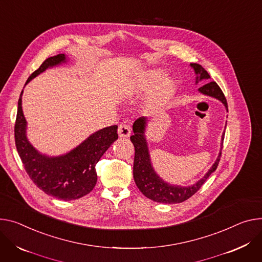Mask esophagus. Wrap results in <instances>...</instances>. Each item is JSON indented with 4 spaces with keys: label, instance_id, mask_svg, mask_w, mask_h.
<instances>
[{
    "label": "esophagus",
    "instance_id": "34e87169",
    "mask_svg": "<svg viewBox=\"0 0 262 262\" xmlns=\"http://www.w3.org/2000/svg\"><path fill=\"white\" fill-rule=\"evenodd\" d=\"M132 129L128 125L126 124H120L118 127V135L119 137H122V138H127L130 136Z\"/></svg>",
    "mask_w": 262,
    "mask_h": 262
}]
</instances>
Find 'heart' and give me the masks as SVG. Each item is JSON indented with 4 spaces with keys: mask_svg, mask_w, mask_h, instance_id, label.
<instances>
[{
    "mask_svg": "<svg viewBox=\"0 0 262 262\" xmlns=\"http://www.w3.org/2000/svg\"><path fill=\"white\" fill-rule=\"evenodd\" d=\"M162 77L163 73L161 71H149V72L142 75L136 84L137 91L146 92L154 88L157 83H158V85L156 84L157 85L155 88L149 100V104L152 108H160L167 104L173 97L177 90V85L173 80L169 78H164L161 81L160 79Z\"/></svg>",
    "mask_w": 262,
    "mask_h": 262,
    "instance_id": "b5f03b06",
    "label": "heart"
}]
</instances>
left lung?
I'll use <instances>...</instances> for the list:
<instances>
[{
    "mask_svg": "<svg viewBox=\"0 0 262 262\" xmlns=\"http://www.w3.org/2000/svg\"><path fill=\"white\" fill-rule=\"evenodd\" d=\"M194 71L195 74H198L196 77V83L199 80L202 79H209L210 75L207 71L199 63H190ZM199 91L205 95H209V96L215 97L219 100H221L227 111H228V103L225 95L220 88V85L215 81H211L206 83L205 85L201 86ZM146 125V118L141 117L135 121L133 125L134 135L130 137V141L133 142L135 147V159H134V180L139 188L140 191L143 193L147 199L152 200L157 203H164V204H177L182 203L191 198L195 192H198L203 186V184L207 181V179L210 177L212 172L216 170L221 157L222 151L220 152L219 158L216 159L215 163L213 164L210 170L206 173V176L201 179L196 184L189 186V187H180V186H172L167 183H165L154 170L148 148L146 144V140L144 136ZM224 137L222 138V144L224 143ZM223 146V145H222ZM223 148V147H222Z\"/></svg>",
    "mask_w": 262,
    "mask_h": 262,
    "instance_id": "obj_1",
    "label": "left lung"
}]
</instances>
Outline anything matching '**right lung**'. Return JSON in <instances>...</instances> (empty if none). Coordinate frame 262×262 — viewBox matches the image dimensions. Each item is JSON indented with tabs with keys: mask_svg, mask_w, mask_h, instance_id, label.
I'll return each instance as SVG.
<instances>
[{
	"mask_svg": "<svg viewBox=\"0 0 262 262\" xmlns=\"http://www.w3.org/2000/svg\"><path fill=\"white\" fill-rule=\"evenodd\" d=\"M66 61L64 54L47 58L29 76L26 83L46 69ZM21 94L17 102L14 124L15 146L26 172L32 182L47 194L63 201L80 199L90 193L97 182L95 166L118 139L117 125L102 128L60 157L40 155L26 138V119L21 110Z\"/></svg>",
	"mask_w": 262,
	"mask_h": 262,
	"instance_id": "right-lung-1",
	"label": "right lung"
}]
</instances>
